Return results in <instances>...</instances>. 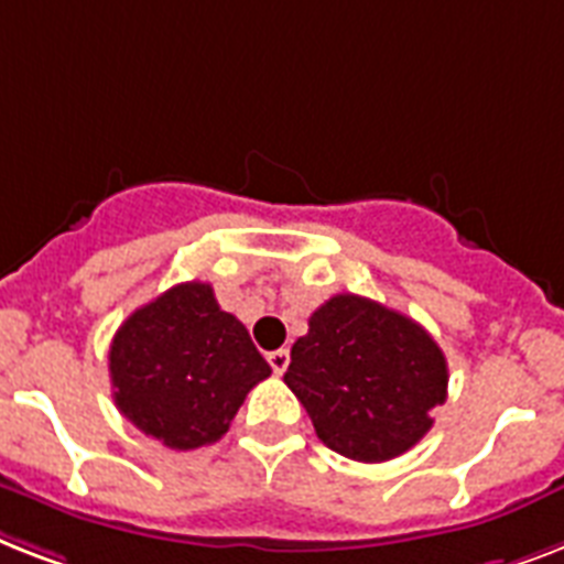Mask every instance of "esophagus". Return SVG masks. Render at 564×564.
Here are the masks:
<instances>
[{"label":"esophagus","instance_id":"obj_1","mask_svg":"<svg viewBox=\"0 0 564 564\" xmlns=\"http://www.w3.org/2000/svg\"><path fill=\"white\" fill-rule=\"evenodd\" d=\"M267 359H269V365H272L274 373H283V370L290 368V350H286V347H281V350H272Z\"/></svg>","mask_w":564,"mask_h":564}]
</instances>
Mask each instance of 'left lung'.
<instances>
[{
    "label": "left lung",
    "mask_w": 564,
    "mask_h": 564,
    "mask_svg": "<svg viewBox=\"0 0 564 564\" xmlns=\"http://www.w3.org/2000/svg\"><path fill=\"white\" fill-rule=\"evenodd\" d=\"M283 382L338 455L382 464L432 429L446 402V356L409 315L361 295H333L292 345Z\"/></svg>",
    "instance_id": "obj_1"
}]
</instances>
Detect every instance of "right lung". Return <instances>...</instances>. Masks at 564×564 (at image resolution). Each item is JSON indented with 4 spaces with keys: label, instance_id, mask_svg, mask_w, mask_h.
I'll use <instances>...</instances> for the list:
<instances>
[{
    "label": "right lung",
    "instance_id": "obj_1",
    "mask_svg": "<svg viewBox=\"0 0 564 564\" xmlns=\"http://www.w3.org/2000/svg\"><path fill=\"white\" fill-rule=\"evenodd\" d=\"M269 373L249 329L223 313L210 283L199 281L135 310L109 347L118 411L178 452L217 443L246 393Z\"/></svg>",
    "mask_w": 564,
    "mask_h": 564
}]
</instances>
